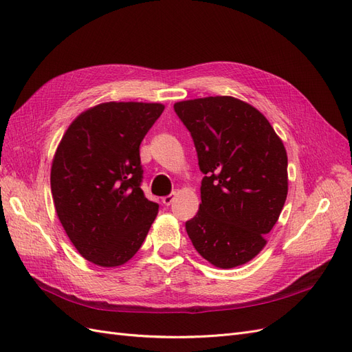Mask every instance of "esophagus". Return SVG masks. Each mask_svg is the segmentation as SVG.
I'll return each mask as SVG.
<instances>
[{"label": "esophagus", "instance_id": "1", "mask_svg": "<svg viewBox=\"0 0 352 352\" xmlns=\"http://www.w3.org/2000/svg\"><path fill=\"white\" fill-rule=\"evenodd\" d=\"M173 199H175V195H166V197H163V204L170 206L173 202Z\"/></svg>", "mask_w": 352, "mask_h": 352}]
</instances>
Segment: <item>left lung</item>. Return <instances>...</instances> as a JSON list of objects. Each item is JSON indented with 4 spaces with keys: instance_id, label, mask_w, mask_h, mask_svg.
I'll use <instances>...</instances> for the list:
<instances>
[{
    "instance_id": "obj_1",
    "label": "left lung",
    "mask_w": 352,
    "mask_h": 352,
    "mask_svg": "<svg viewBox=\"0 0 352 352\" xmlns=\"http://www.w3.org/2000/svg\"><path fill=\"white\" fill-rule=\"evenodd\" d=\"M204 179L197 216L186 221L202 258L219 269L251 261L265 247L287 195V155L270 122L229 95L175 102Z\"/></svg>"
}]
</instances>
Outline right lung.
<instances>
[{
  "label": "right lung",
  "mask_w": 352,
  "mask_h": 352,
  "mask_svg": "<svg viewBox=\"0 0 352 352\" xmlns=\"http://www.w3.org/2000/svg\"><path fill=\"white\" fill-rule=\"evenodd\" d=\"M160 102H101L63 135L51 166V194L74 248L100 267L140 251L158 206L141 189L140 145L162 116Z\"/></svg>",
  "instance_id": "1"
}]
</instances>
